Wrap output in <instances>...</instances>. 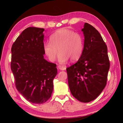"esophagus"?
<instances>
[{
	"label": "esophagus",
	"mask_w": 123,
	"mask_h": 123,
	"mask_svg": "<svg viewBox=\"0 0 123 123\" xmlns=\"http://www.w3.org/2000/svg\"><path fill=\"white\" fill-rule=\"evenodd\" d=\"M58 68H59V69L61 70H66V68L65 67L62 66L61 65H59V66H58Z\"/></svg>",
	"instance_id": "obj_1"
}]
</instances>
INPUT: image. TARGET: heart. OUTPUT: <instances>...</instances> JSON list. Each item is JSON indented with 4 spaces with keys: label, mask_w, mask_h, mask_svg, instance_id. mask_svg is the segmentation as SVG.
<instances>
[{
    "label": "heart",
    "mask_w": 123,
    "mask_h": 123,
    "mask_svg": "<svg viewBox=\"0 0 123 123\" xmlns=\"http://www.w3.org/2000/svg\"><path fill=\"white\" fill-rule=\"evenodd\" d=\"M50 42L44 43L43 49L51 62L55 61L59 52L60 54L58 60L61 64L65 63L69 59L72 61H78L81 56L84 40L79 33L69 29H60L51 35Z\"/></svg>",
    "instance_id": "b5f03b06"
}]
</instances>
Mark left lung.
I'll use <instances>...</instances> for the list:
<instances>
[{
    "instance_id": "left-lung-1",
    "label": "left lung",
    "mask_w": 123,
    "mask_h": 123,
    "mask_svg": "<svg viewBox=\"0 0 123 123\" xmlns=\"http://www.w3.org/2000/svg\"><path fill=\"white\" fill-rule=\"evenodd\" d=\"M81 30L85 37L82 54L66 70L73 96L82 103H89L106 86L110 61L107 45L98 31L87 23Z\"/></svg>"
}]
</instances>
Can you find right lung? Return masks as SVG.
<instances>
[{
  "instance_id": "right-lung-1",
  "label": "right lung",
  "mask_w": 123,
  "mask_h": 123,
  "mask_svg": "<svg viewBox=\"0 0 123 123\" xmlns=\"http://www.w3.org/2000/svg\"><path fill=\"white\" fill-rule=\"evenodd\" d=\"M44 29L29 27L11 48V69L18 91L30 103H44L53 91L56 64L44 59Z\"/></svg>"
}]
</instances>
